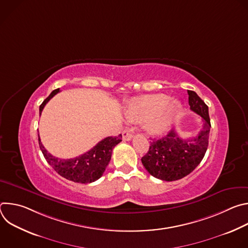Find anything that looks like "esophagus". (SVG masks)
<instances>
[{
  "label": "esophagus",
  "mask_w": 248,
  "mask_h": 248,
  "mask_svg": "<svg viewBox=\"0 0 248 248\" xmlns=\"http://www.w3.org/2000/svg\"><path fill=\"white\" fill-rule=\"evenodd\" d=\"M122 134H123V139H124V141H129V140H131V138H132V133L130 132L129 129L124 130Z\"/></svg>",
  "instance_id": "obj_1"
}]
</instances>
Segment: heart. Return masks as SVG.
Masks as SVG:
<instances>
[{"mask_svg": "<svg viewBox=\"0 0 248 248\" xmlns=\"http://www.w3.org/2000/svg\"><path fill=\"white\" fill-rule=\"evenodd\" d=\"M182 104L175 99H169L166 94L144 95L132 99L126 109L130 122L145 121V128L153 134L165 131L179 116Z\"/></svg>", "mask_w": 248, "mask_h": 248, "instance_id": "1", "label": "heart"}]
</instances>
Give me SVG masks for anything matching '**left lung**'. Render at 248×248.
I'll list each match as a JSON object with an SVG mask.
<instances>
[{
  "label": "left lung",
  "instance_id": "8db88e82",
  "mask_svg": "<svg viewBox=\"0 0 248 248\" xmlns=\"http://www.w3.org/2000/svg\"><path fill=\"white\" fill-rule=\"evenodd\" d=\"M191 111L202 118V128L196 136L183 139L171 129L166 136L150 141L149 151L141 158L148 172L166 182L178 181L189 174L202 161L211 128L208 106L191 90H187Z\"/></svg>",
  "mask_w": 248,
  "mask_h": 248
}]
</instances>
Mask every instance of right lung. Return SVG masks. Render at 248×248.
Instances as JSON below:
<instances>
[{
  "mask_svg": "<svg viewBox=\"0 0 248 248\" xmlns=\"http://www.w3.org/2000/svg\"><path fill=\"white\" fill-rule=\"evenodd\" d=\"M59 91L60 89L54 90L43 101L39 107L40 115L45 105L51 100V98L59 93ZM38 141L46 161L62 178L75 183L90 184L100 179L104 173L106 168L110 163L113 149L122 141V134L104 138L88 152L73 159H60L52 156L42 145L39 134Z\"/></svg>",
  "mask_w": 248,
  "mask_h": 248,
  "instance_id": "add662e5",
  "label": "right lung"
}]
</instances>
